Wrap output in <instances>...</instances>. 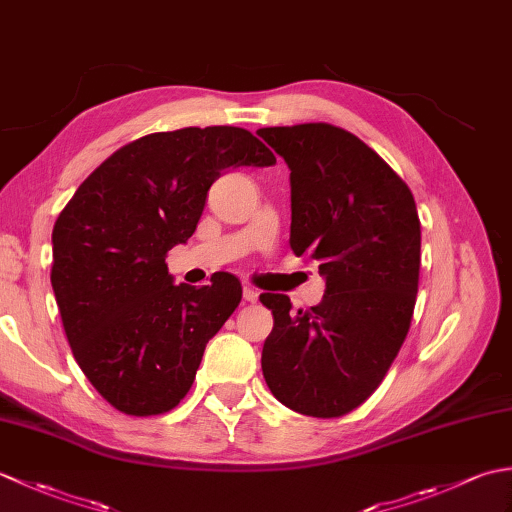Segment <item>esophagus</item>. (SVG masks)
<instances>
[{"mask_svg": "<svg viewBox=\"0 0 512 512\" xmlns=\"http://www.w3.org/2000/svg\"><path fill=\"white\" fill-rule=\"evenodd\" d=\"M242 295H244V301H248V303H255L259 299V292L253 286H244Z\"/></svg>", "mask_w": 512, "mask_h": 512, "instance_id": "1", "label": "esophagus"}]
</instances>
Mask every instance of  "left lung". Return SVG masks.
Returning <instances> with one entry per match:
<instances>
[{"label":"left lung","mask_w":512,"mask_h":512,"mask_svg":"<svg viewBox=\"0 0 512 512\" xmlns=\"http://www.w3.org/2000/svg\"><path fill=\"white\" fill-rule=\"evenodd\" d=\"M290 169V248L319 262L325 295L292 312L264 292L273 332L262 352L281 405L339 418L383 383L409 332L420 275V220L405 182L361 138L328 123L257 132Z\"/></svg>","instance_id":"8db88e82"}]
</instances>
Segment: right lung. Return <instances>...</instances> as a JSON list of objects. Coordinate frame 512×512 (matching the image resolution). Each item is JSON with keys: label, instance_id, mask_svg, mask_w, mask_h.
Masks as SVG:
<instances>
[{"label": "right lung", "instance_id": "add662e5", "mask_svg": "<svg viewBox=\"0 0 512 512\" xmlns=\"http://www.w3.org/2000/svg\"><path fill=\"white\" fill-rule=\"evenodd\" d=\"M277 158L242 127H184L134 140L96 167L52 228V290L76 363L127 416L187 396L204 347L242 301V284H173L165 257L198 226L211 184Z\"/></svg>", "mask_w": 512, "mask_h": 512}]
</instances>
